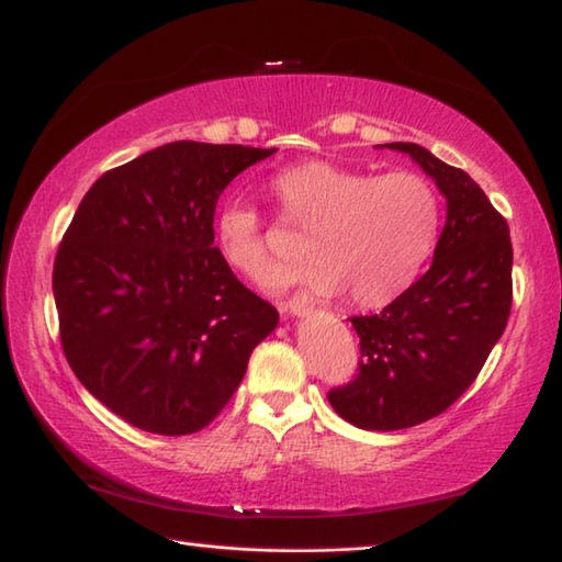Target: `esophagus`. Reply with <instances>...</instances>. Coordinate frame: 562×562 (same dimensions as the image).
<instances>
[{
  "instance_id": "34e87169",
  "label": "esophagus",
  "mask_w": 562,
  "mask_h": 562,
  "mask_svg": "<svg viewBox=\"0 0 562 562\" xmlns=\"http://www.w3.org/2000/svg\"><path fill=\"white\" fill-rule=\"evenodd\" d=\"M280 310H282L284 314H292V316H304V314L312 312L307 297H292L290 302H284Z\"/></svg>"
}]
</instances>
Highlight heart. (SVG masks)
I'll return each instance as SVG.
<instances>
[{
    "label": "heart",
    "instance_id": "b5f03b06",
    "mask_svg": "<svg viewBox=\"0 0 562 562\" xmlns=\"http://www.w3.org/2000/svg\"><path fill=\"white\" fill-rule=\"evenodd\" d=\"M270 191L282 211L307 226L302 268L274 272L265 290L302 288L319 297L349 292L356 307H385L411 288L430 255L440 206L430 181L413 171L375 177L312 159L278 171ZM216 246L233 270L260 280L272 270V250L260 211L248 201L223 203Z\"/></svg>",
    "mask_w": 562,
    "mask_h": 562
}]
</instances>
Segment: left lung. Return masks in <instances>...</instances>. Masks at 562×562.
I'll list each match as a JSON object with an SVG mask.
<instances>
[{
  "instance_id": "8db88e82",
  "label": "left lung",
  "mask_w": 562,
  "mask_h": 562,
  "mask_svg": "<svg viewBox=\"0 0 562 562\" xmlns=\"http://www.w3.org/2000/svg\"><path fill=\"white\" fill-rule=\"evenodd\" d=\"M403 151L447 201L430 270L371 316H353L359 379L329 403L361 430H405L447 411L482 371L512 312L514 250L508 226L479 183L413 142Z\"/></svg>"
}]
</instances>
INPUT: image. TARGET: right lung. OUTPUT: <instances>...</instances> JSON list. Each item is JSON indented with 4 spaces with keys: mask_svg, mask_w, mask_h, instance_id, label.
Instances as JSON below:
<instances>
[{
    "mask_svg": "<svg viewBox=\"0 0 562 562\" xmlns=\"http://www.w3.org/2000/svg\"><path fill=\"white\" fill-rule=\"evenodd\" d=\"M278 149L171 142L105 171L58 246L60 344L86 391L155 435L206 427L236 393L278 310L213 248V213Z\"/></svg>",
    "mask_w": 562,
    "mask_h": 562,
    "instance_id": "1",
    "label": "right lung"
}]
</instances>
